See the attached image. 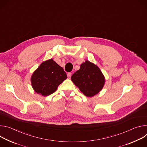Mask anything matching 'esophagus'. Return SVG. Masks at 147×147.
<instances>
[{
  "instance_id": "1",
  "label": "esophagus",
  "mask_w": 147,
  "mask_h": 147,
  "mask_svg": "<svg viewBox=\"0 0 147 147\" xmlns=\"http://www.w3.org/2000/svg\"><path fill=\"white\" fill-rule=\"evenodd\" d=\"M67 75V77H68L69 78H70V77H71V75H72V74H71V73H68Z\"/></svg>"
}]
</instances>
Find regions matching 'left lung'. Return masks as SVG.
<instances>
[{"label":"left lung","instance_id":"left-lung-1","mask_svg":"<svg viewBox=\"0 0 147 147\" xmlns=\"http://www.w3.org/2000/svg\"><path fill=\"white\" fill-rule=\"evenodd\" d=\"M71 79L80 91L88 97L98 94L105 83V78L99 68L88 60L82 63Z\"/></svg>","mask_w":147,"mask_h":147}]
</instances>
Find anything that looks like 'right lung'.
<instances>
[{"instance_id":"right-lung-1","label":"right lung","mask_w":147,"mask_h":147,"mask_svg":"<svg viewBox=\"0 0 147 147\" xmlns=\"http://www.w3.org/2000/svg\"><path fill=\"white\" fill-rule=\"evenodd\" d=\"M66 78L67 75L63 69L51 59L43 61L34 71L31 82L35 92L46 96L55 92Z\"/></svg>"}]
</instances>
